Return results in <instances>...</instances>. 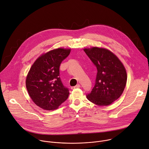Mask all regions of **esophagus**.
Returning <instances> with one entry per match:
<instances>
[{
  "mask_svg": "<svg viewBox=\"0 0 149 149\" xmlns=\"http://www.w3.org/2000/svg\"><path fill=\"white\" fill-rule=\"evenodd\" d=\"M81 87V86H80V84H77V86H74V87H71V89L72 90H74V89H75V88H79Z\"/></svg>",
  "mask_w": 149,
  "mask_h": 149,
  "instance_id": "obj_1",
  "label": "esophagus"
}]
</instances>
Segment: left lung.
Segmentation results:
<instances>
[{
	"label": "left lung",
	"instance_id": "left-lung-1",
	"mask_svg": "<svg viewBox=\"0 0 149 149\" xmlns=\"http://www.w3.org/2000/svg\"><path fill=\"white\" fill-rule=\"evenodd\" d=\"M84 51L97 70L94 87L87 98L97 105H109L117 100L124 90L127 82L125 68L108 49L93 47Z\"/></svg>",
	"mask_w": 149,
	"mask_h": 149
}]
</instances>
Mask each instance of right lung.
<instances>
[{
    "label": "right lung",
    "instance_id": "obj_1",
    "mask_svg": "<svg viewBox=\"0 0 149 149\" xmlns=\"http://www.w3.org/2000/svg\"><path fill=\"white\" fill-rule=\"evenodd\" d=\"M70 51L63 48L52 50L39 57L31 67L26 86L31 99L39 107L53 110L68 98L69 90L59 77V67Z\"/></svg>",
    "mask_w": 149,
    "mask_h": 149
}]
</instances>
